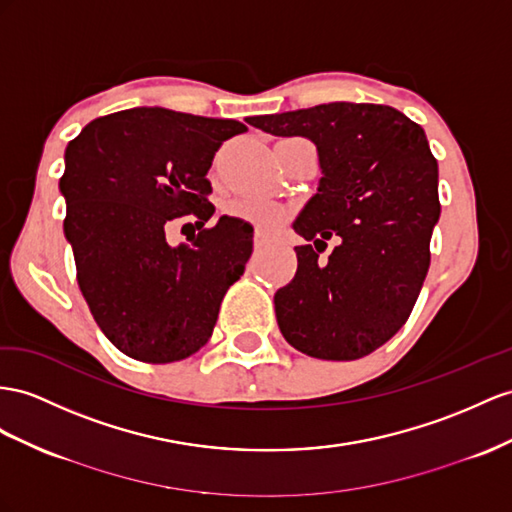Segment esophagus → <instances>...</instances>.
<instances>
[{"label": "esophagus", "mask_w": 512, "mask_h": 512, "mask_svg": "<svg viewBox=\"0 0 512 512\" xmlns=\"http://www.w3.org/2000/svg\"><path fill=\"white\" fill-rule=\"evenodd\" d=\"M253 244H255V251H264V248L268 246V238L264 233H257L255 235V240H253Z\"/></svg>", "instance_id": "esophagus-1"}]
</instances>
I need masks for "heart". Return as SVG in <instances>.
<instances>
[{"label":"heart","mask_w":512,"mask_h":512,"mask_svg":"<svg viewBox=\"0 0 512 512\" xmlns=\"http://www.w3.org/2000/svg\"><path fill=\"white\" fill-rule=\"evenodd\" d=\"M231 214L253 222L255 227L270 231L285 218V207L268 199H240L231 203Z\"/></svg>","instance_id":"obj_1"}]
</instances>
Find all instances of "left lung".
<instances>
[{
	"label": "left lung",
	"instance_id": "1",
	"mask_svg": "<svg viewBox=\"0 0 512 512\" xmlns=\"http://www.w3.org/2000/svg\"><path fill=\"white\" fill-rule=\"evenodd\" d=\"M246 121L311 140L322 170L292 225L311 244L294 248V279L274 294L283 337L316 359L370 355L411 316L430 266L441 205L424 129L396 108L348 101ZM333 234L340 244L320 260Z\"/></svg>",
	"mask_w": 512,
	"mask_h": 512
}]
</instances>
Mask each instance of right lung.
I'll list each match as a JSON object with an SVG mask.
<instances>
[{
	"label": "right lung",
	"instance_id": "1",
	"mask_svg": "<svg viewBox=\"0 0 512 512\" xmlns=\"http://www.w3.org/2000/svg\"><path fill=\"white\" fill-rule=\"evenodd\" d=\"M248 127L166 108H131L90 121L64 151V238L95 322L127 357L181 361L207 344L218 309L253 253V227L214 218L207 170L225 140ZM194 213L190 245L163 227Z\"/></svg>",
	"mask_w": 512,
	"mask_h": 512
}]
</instances>
